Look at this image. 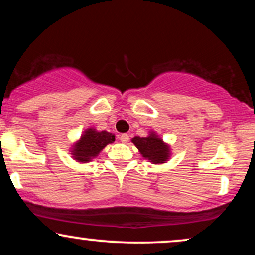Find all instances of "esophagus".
<instances>
[{
    "label": "esophagus",
    "instance_id": "esophagus-1",
    "mask_svg": "<svg viewBox=\"0 0 255 255\" xmlns=\"http://www.w3.org/2000/svg\"><path fill=\"white\" fill-rule=\"evenodd\" d=\"M120 140H121V142H124V144H127V142L129 141V135H128V134H121V135H120Z\"/></svg>",
    "mask_w": 255,
    "mask_h": 255
}]
</instances>
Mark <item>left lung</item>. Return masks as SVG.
I'll use <instances>...</instances> for the list:
<instances>
[{"mask_svg": "<svg viewBox=\"0 0 255 255\" xmlns=\"http://www.w3.org/2000/svg\"><path fill=\"white\" fill-rule=\"evenodd\" d=\"M131 141L136 146L142 157L147 158L152 163H164L168 159L169 148L154 134H151L147 137L135 136Z\"/></svg>", "mask_w": 255, "mask_h": 255, "instance_id": "1", "label": "left lung"}]
</instances>
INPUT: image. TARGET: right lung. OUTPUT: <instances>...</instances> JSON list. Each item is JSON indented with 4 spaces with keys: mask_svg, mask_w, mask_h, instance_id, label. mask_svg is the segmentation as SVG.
<instances>
[{
    "mask_svg": "<svg viewBox=\"0 0 255 255\" xmlns=\"http://www.w3.org/2000/svg\"><path fill=\"white\" fill-rule=\"evenodd\" d=\"M115 141V136L108 131H96L89 129L85 131L80 141L75 145L73 154L79 162H89L91 158L96 157L108 144Z\"/></svg>",
    "mask_w": 255,
    "mask_h": 255,
    "instance_id": "add662e5",
    "label": "right lung"
}]
</instances>
